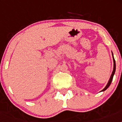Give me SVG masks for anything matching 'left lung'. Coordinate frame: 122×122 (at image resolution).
<instances>
[{"label": "left lung", "mask_w": 122, "mask_h": 122, "mask_svg": "<svg viewBox=\"0 0 122 122\" xmlns=\"http://www.w3.org/2000/svg\"><path fill=\"white\" fill-rule=\"evenodd\" d=\"M112 58H113V61H114V68H113V71H112V73L111 75V77H110L109 78V80L108 82H107V85H106V86L105 87H104V89H103V90H101V92H103V91H105L106 89L108 88L110 86V85H111V82L112 81V79H113V77H114V74H115V72H116V61H115V59H114V56H113V53L112 52Z\"/></svg>", "instance_id": "8db88e82"}]
</instances>
